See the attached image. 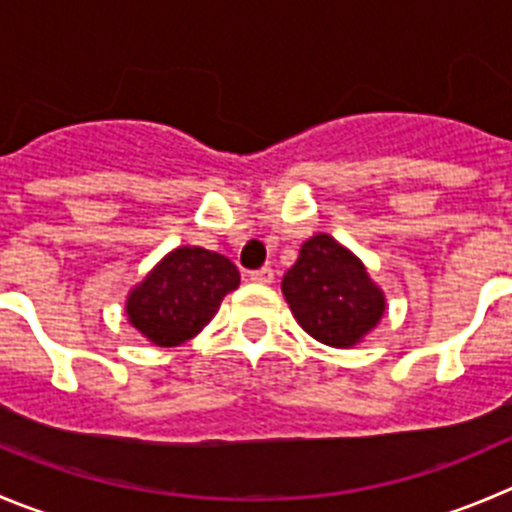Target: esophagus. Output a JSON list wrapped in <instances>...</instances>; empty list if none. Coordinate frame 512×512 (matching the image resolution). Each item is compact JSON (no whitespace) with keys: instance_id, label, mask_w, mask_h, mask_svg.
Listing matches in <instances>:
<instances>
[{"instance_id":"34e87169","label":"esophagus","mask_w":512,"mask_h":512,"mask_svg":"<svg viewBox=\"0 0 512 512\" xmlns=\"http://www.w3.org/2000/svg\"><path fill=\"white\" fill-rule=\"evenodd\" d=\"M251 281H256V284H271L274 281V269L264 266V269L251 271Z\"/></svg>"}]
</instances>
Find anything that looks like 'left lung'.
<instances>
[{"mask_svg":"<svg viewBox=\"0 0 512 512\" xmlns=\"http://www.w3.org/2000/svg\"><path fill=\"white\" fill-rule=\"evenodd\" d=\"M281 291L301 329L329 347H352L384 314L382 291L362 261L326 233L301 246Z\"/></svg>","mask_w":512,"mask_h":512,"instance_id":"8db88e82","label":"left lung"}]
</instances>
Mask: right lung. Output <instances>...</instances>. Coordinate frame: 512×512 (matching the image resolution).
<instances>
[{
    "label": "right lung",
    "instance_id": "1",
    "mask_svg": "<svg viewBox=\"0 0 512 512\" xmlns=\"http://www.w3.org/2000/svg\"><path fill=\"white\" fill-rule=\"evenodd\" d=\"M241 284L238 269L216 251H170L128 296L130 324L158 347H178L216 316L223 296Z\"/></svg>",
    "mask_w": 512,
    "mask_h": 512
}]
</instances>
